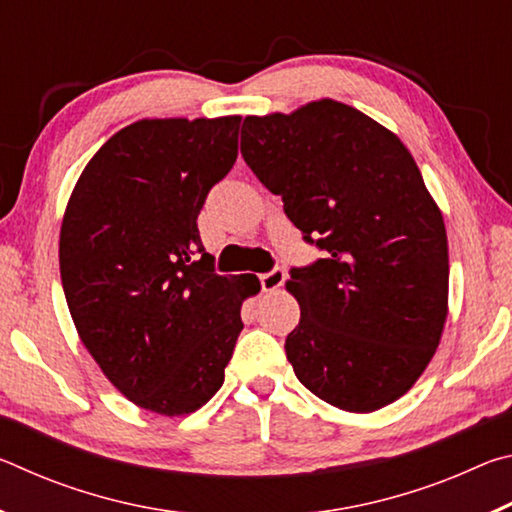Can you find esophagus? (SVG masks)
Returning a JSON list of instances; mask_svg holds the SVG:
<instances>
[{"instance_id": "obj_1", "label": "esophagus", "mask_w": 512, "mask_h": 512, "mask_svg": "<svg viewBox=\"0 0 512 512\" xmlns=\"http://www.w3.org/2000/svg\"><path fill=\"white\" fill-rule=\"evenodd\" d=\"M284 280H287V275H284V271L282 268H273V271H268V273H262L259 275V282H262V289L264 291H277L284 284Z\"/></svg>"}]
</instances>
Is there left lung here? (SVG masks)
Returning <instances> with one entry per match:
<instances>
[{"instance_id": "obj_1", "label": "left lung", "mask_w": 512, "mask_h": 512, "mask_svg": "<svg viewBox=\"0 0 512 512\" xmlns=\"http://www.w3.org/2000/svg\"><path fill=\"white\" fill-rule=\"evenodd\" d=\"M241 155L323 250L293 268L287 359L336 409L370 413L418 381L447 320L445 221L400 137L357 108L311 101L246 117Z\"/></svg>"}]
</instances>
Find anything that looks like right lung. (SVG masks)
Returning <instances> with one entry per match:
<instances>
[{"instance_id":"1","label":"right lung","mask_w":512,"mask_h":512,"mask_svg":"<svg viewBox=\"0 0 512 512\" xmlns=\"http://www.w3.org/2000/svg\"><path fill=\"white\" fill-rule=\"evenodd\" d=\"M241 117L140 119L94 153L60 225V280L81 341L133 404L189 415L223 386L257 277L214 273L198 235L237 160Z\"/></svg>"}]
</instances>
